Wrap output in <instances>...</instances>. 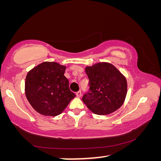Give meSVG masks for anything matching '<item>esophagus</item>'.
<instances>
[{"mask_svg":"<svg viewBox=\"0 0 161 161\" xmlns=\"http://www.w3.org/2000/svg\"><path fill=\"white\" fill-rule=\"evenodd\" d=\"M76 95H77V97H81V91H78L77 93H76Z\"/></svg>","mask_w":161,"mask_h":161,"instance_id":"esophagus-1","label":"esophagus"}]
</instances>
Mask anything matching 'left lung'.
Segmentation results:
<instances>
[{
	"label": "left lung",
	"mask_w": 161,
	"mask_h": 161,
	"mask_svg": "<svg viewBox=\"0 0 161 161\" xmlns=\"http://www.w3.org/2000/svg\"><path fill=\"white\" fill-rule=\"evenodd\" d=\"M89 91L84 94L83 102L98 115L113 113L121 107L127 93L126 78L116 68L107 62L86 67Z\"/></svg>",
	"instance_id": "1"
}]
</instances>
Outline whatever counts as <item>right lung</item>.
Masks as SVG:
<instances>
[{"mask_svg": "<svg viewBox=\"0 0 161 161\" xmlns=\"http://www.w3.org/2000/svg\"><path fill=\"white\" fill-rule=\"evenodd\" d=\"M66 67L54 62H45L28 73L25 90L34 109L45 116L60 114L76 97L64 77Z\"/></svg>", "mask_w": 161, "mask_h": 161, "instance_id": "obj_1", "label": "right lung"}]
</instances>
